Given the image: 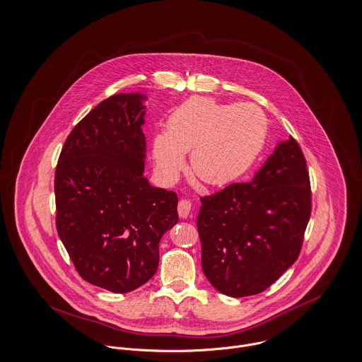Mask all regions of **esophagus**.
<instances>
[{
  "label": "esophagus",
  "instance_id": "esophagus-1",
  "mask_svg": "<svg viewBox=\"0 0 362 362\" xmlns=\"http://www.w3.org/2000/svg\"><path fill=\"white\" fill-rule=\"evenodd\" d=\"M177 212H179L180 218H183V219L189 218L192 214V202L186 199H182L177 202Z\"/></svg>",
  "mask_w": 362,
  "mask_h": 362
}]
</instances>
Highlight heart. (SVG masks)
I'll return each instance as SVG.
<instances>
[{
	"label": "heart",
	"instance_id": "1",
	"mask_svg": "<svg viewBox=\"0 0 362 362\" xmlns=\"http://www.w3.org/2000/svg\"><path fill=\"white\" fill-rule=\"evenodd\" d=\"M268 132L264 112L252 104H219L192 97L168 118L153 154L162 173L173 177L190 153L193 173L208 185H226L243 175L261 153Z\"/></svg>",
	"mask_w": 362,
	"mask_h": 362
}]
</instances>
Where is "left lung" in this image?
<instances>
[{
    "mask_svg": "<svg viewBox=\"0 0 362 362\" xmlns=\"http://www.w3.org/2000/svg\"><path fill=\"white\" fill-rule=\"evenodd\" d=\"M197 229L204 275L221 293H262L296 262L311 216L305 157L293 136L250 183L201 197Z\"/></svg>",
    "mask_w": 362,
    "mask_h": 362,
    "instance_id": "obj_1",
    "label": "left lung"
}]
</instances>
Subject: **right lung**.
<instances>
[{"mask_svg":"<svg viewBox=\"0 0 362 362\" xmlns=\"http://www.w3.org/2000/svg\"><path fill=\"white\" fill-rule=\"evenodd\" d=\"M141 94H115L69 133L54 192L57 232L81 278L129 293L157 272L160 241L177 221L175 192L143 176Z\"/></svg>","mask_w":362,"mask_h":362,"instance_id":"obj_1","label":"right lung"}]
</instances>
